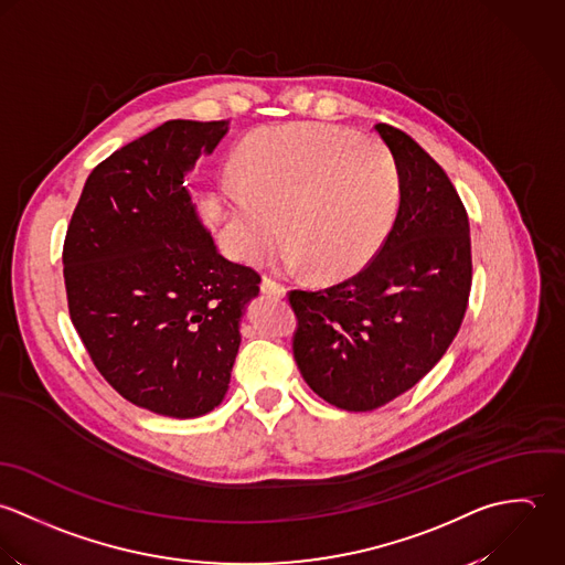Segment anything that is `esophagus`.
Listing matches in <instances>:
<instances>
[{
	"label": "esophagus",
	"instance_id": "esophagus-1",
	"mask_svg": "<svg viewBox=\"0 0 565 565\" xmlns=\"http://www.w3.org/2000/svg\"><path fill=\"white\" fill-rule=\"evenodd\" d=\"M262 292H264V295L284 297V295H286V288H284L279 281H275V279H270V277H264V279H262Z\"/></svg>",
	"mask_w": 565,
	"mask_h": 565
}]
</instances>
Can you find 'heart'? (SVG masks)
<instances>
[{
    "label": "heart",
    "instance_id": "obj_1",
    "mask_svg": "<svg viewBox=\"0 0 565 565\" xmlns=\"http://www.w3.org/2000/svg\"><path fill=\"white\" fill-rule=\"evenodd\" d=\"M237 172L223 185L237 253L262 259L284 221L286 262L312 264L328 281L360 273L380 253L402 203L388 148L334 124L264 130L242 148Z\"/></svg>",
    "mask_w": 565,
    "mask_h": 565
}]
</instances>
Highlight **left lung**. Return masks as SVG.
<instances>
[{
    "label": "left lung",
    "mask_w": 565,
    "mask_h": 565,
    "mask_svg": "<svg viewBox=\"0 0 565 565\" xmlns=\"http://www.w3.org/2000/svg\"><path fill=\"white\" fill-rule=\"evenodd\" d=\"M402 177L380 253L323 290H290L292 353L332 406L366 413L413 388L448 351L471 288L467 212L444 168L404 130L375 124Z\"/></svg>",
    "instance_id": "obj_1"
}]
</instances>
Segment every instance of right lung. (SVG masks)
Here are the masks:
<instances>
[{"mask_svg": "<svg viewBox=\"0 0 565 565\" xmlns=\"http://www.w3.org/2000/svg\"><path fill=\"white\" fill-rule=\"evenodd\" d=\"M228 121L170 119L94 168L67 226L72 323L130 404L192 419L225 399L259 275L223 257L185 174Z\"/></svg>", "mask_w": 565, "mask_h": 565, "instance_id": "1", "label": "right lung"}]
</instances>
